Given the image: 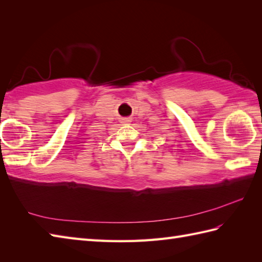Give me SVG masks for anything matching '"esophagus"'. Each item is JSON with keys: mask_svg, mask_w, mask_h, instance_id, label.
Masks as SVG:
<instances>
[{"mask_svg": "<svg viewBox=\"0 0 262 262\" xmlns=\"http://www.w3.org/2000/svg\"><path fill=\"white\" fill-rule=\"evenodd\" d=\"M130 120L129 119H124V122H125V124H128V122H129Z\"/></svg>", "mask_w": 262, "mask_h": 262, "instance_id": "obj_1", "label": "esophagus"}]
</instances>
